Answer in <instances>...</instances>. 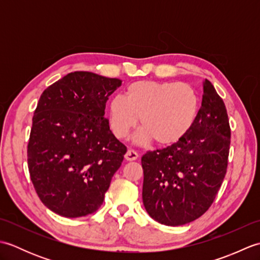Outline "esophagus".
Segmentation results:
<instances>
[{
  "label": "esophagus",
  "instance_id": "34e87169",
  "mask_svg": "<svg viewBox=\"0 0 260 260\" xmlns=\"http://www.w3.org/2000/svg\"><path fill=\"white\" fill-rule=\"evenodd\" d=\"M125 158L127 159V161H135V159L139 158V154H137L136 151L129 148V150L127 151L125 154Z\"/></svg>",
  "mask_w": 260,
  "mask_h": 260
}]
</instances>
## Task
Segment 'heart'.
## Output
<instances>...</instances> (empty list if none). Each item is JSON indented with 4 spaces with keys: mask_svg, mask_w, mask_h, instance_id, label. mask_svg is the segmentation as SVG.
I'll return each instance as SVG.
<instances>
[{
    "mask_svg": "<svg viewBox=\"0 0 260 260\" xmlns=\"http://www.w3.org/2000/svg\"><path fill=\"white\" fill-rule=\"evenodd\" d=\"M199 112V97L183 82L140 80L131 84L125 97L108 104L110 129L117 139L128 137L140 118L139 144L155 141L159 146L176 144L191 131Z\"/></svg>",
    "mask_w": 260,
    "mask_h": 260,
    "instance_id": "1",
    "label": "heart"
}]
</instances>
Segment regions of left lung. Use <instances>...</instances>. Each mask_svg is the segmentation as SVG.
<instances>
[{
	"label": "left lung",
	"mask_w": 260,
	"mask_h": 260,
	"mask_svg": "<svg viewBox=\"0 0 260 260\" xmlns=\"http://www.w3.org/2000/svg\"><path fill=\"white\" fill-rule=\"evenodd\" d=\"M230 135L224 103L206 79L189 133L176 144L142 156L143 203L154 220L175 227L207 211L227 172Z\"/></svg>",
	"instance_id": "left-lung-1"
}]
</instances>
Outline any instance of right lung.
Listing matches in <instances>:
<instances>
[{"instance_id": "right-lung-1", "label": "right lung", "mask_w": 260, "mask_h": 260, "mask_svg": "<svg viewBox=\"0 0 260 260\" xmlns=\"http://www.w3.org/2000/svg\"><path fill=\"white\" fill-rule=\"evenodd\" d=\"M121 85L88 71L66 75L42 92L32 118L27 168L38 197L51 211L78 218L102 206L127 152L104 117Z\"/></svg>"}]
</instances>
